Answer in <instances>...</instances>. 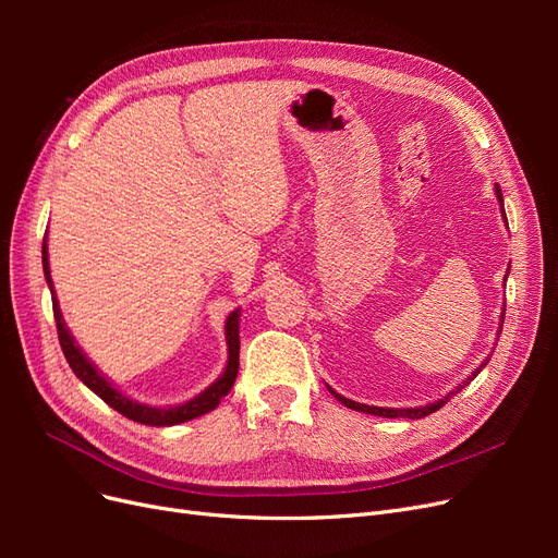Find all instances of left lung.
<instances>
[{
	"label": "left lung",
	"mask_w": 558,
	"mask_h": 558,
	"mask_svg": "<svg viewBox=\"0 0 558 558\" xmlns=\"http://www.w3.org/2000/svg\"><path fill=\"white\" fill-rule=\"evenodd\" d=\"M496 195H498V199H500V205H502V193H500V185H496ZM502 216H505V211H502ZM502 318H505V312H502ZM488 361H484L482 363V367L486 365ZM482 367H477L475 373H472L465 381H461L459 384V388H456V391H451L445 400H437V402H433V404H426V408H410V410H388V408H369V404H361V402H353V400H349V398H344V396H340V393H335V391H330L337 400H340L342 404H347L349 410H356V412H365V414H375V416H386V418H398V416H404V418H421V416H428V414H433V412H437L442 408V404L451 398V396H456L461 391V388H465L472 379H475L477 375H480V369Z\"/></svg>",
	"instance_id": "8db88e82"
}]
</instances>
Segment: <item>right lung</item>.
<instances>
[{
	"label": "right lung",
	"instance_id": "obj_1",
	"mask_svg": "<svg viewBox=\"0 0 558 558\" xmlns=\"http://www.w3.org/2000/svg\"><path fill=\"white\" fill-rule=\"evenodd\" d=\"M41 263H44V275L46 281L50 286V293H53V281H50V267H48V251H46V242L41 246ZM53 316H56V324H58V340L62 347V353L66 363L74 369V375L86 384L93 393H97L102 398L107 404L116 412H121L123 416L137 421V424L144 426H174V424H183V421H191L195 416L207 414L211 410L218 408V402H221L234 384V377H238V369H240V310H234L228 320H226V340H228V365H226V373L218 377L207 391H202L197 398L189 400L185 404H177V408H148V404H140L130 400L128 396H123L121 391H116V388L97 373L95 365L83 356L81 349L74 344L70 330L64 328L62 324V314L58 307V300L53 293Z\"/></svg>",
	"mask_w": 558,
	"mask_h": 558
}]
</instances>
